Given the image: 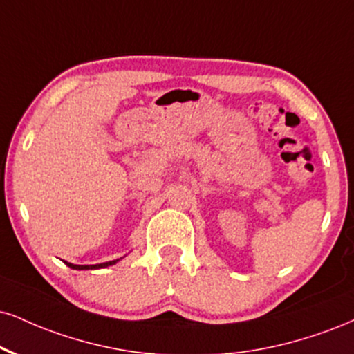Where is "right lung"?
<instances>
[{"label": "right lung", "instance_id": "1", "mask_svg": "<svg viewBox=\"0 0 354 354\" xmlns=\"http://www.w3.org/2000/svg\"><path fill=\"white\" fill-rule=\"evenodd\" d=\"M116 261H118V259H116ZM116 261H110V263L95 264V266H77V264H71V263H65V264H67L68 268H72V269H78V270H82V269H100V268H108V266L116 264Z\"/></svg>", "mask_w": 354, "mask_h": 354}]
</instances>
